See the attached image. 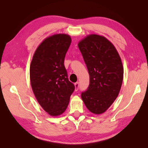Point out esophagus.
Returning <instances> with one entry per match:
<instances>
[{
  "label": "esophagus",
  "instance_id": "34e87169",
  "mask_svg": "<svg viewBox=\"0 0 148 148\" xmlns=\"http://www.w3.org/2000/svg\"><path fill=\"white\" fill-rule=\"evenodd\" d=\"M74 87H75V91H77L79 88V83L78 82H76V83L74 84Z\"/></svg>",
  "mask_w": 148,
  "mask_h": 148
}]
</instances>
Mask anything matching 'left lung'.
<instances>
[{"label": "left lung", "instance_id": "left-lung-1", "mask_svg": "<svg viewBox=\"0 0 148 148\" xmlns=\"http://www.w3.org/2000/svg\"><path fill=\"white\" fill-rule=\"evenodd\" d=\"M77 46L90 80L82 99L92 114H102L113 104L121 89L124 72L121 57L114 44L101 35H87Z\"/></svg>", "mask_w": 148, "mask_h": 148}]
</instances>
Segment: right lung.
I'll return each instance as SVG.
<instances>
[{
    "mask_svg": "<svg viewBox=\"0 0 148 148\" xmlns=\"http://www.w3.org/2000/svg\"><path fill=\"white\" fill-rule=\"evenodd\" d=\"M71 40V36L64 33L47 37L36 48L30 66L32 91L51 116H60L66 110L75 88L64 65Z\"/></svg>",
    "mask_w": 148,
    "mask_h": 148,
    "instance_id": "add662e5",
    "label": "right lung"
}]
</instances>
